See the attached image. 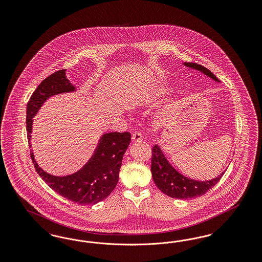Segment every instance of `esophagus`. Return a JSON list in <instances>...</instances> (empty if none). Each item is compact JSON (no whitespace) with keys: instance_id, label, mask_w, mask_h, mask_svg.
<instances>
[{"instance_id":"1","label":"esophagus","mask_w":262,"mask_h":262,"mask_svg":"<svg viewBox=\"0 0 262 262\" xmlns=\"http://www.w3.org/2000/svg\"><path fill=\"white\" fill-rule=\"evenodd\" d=\"M132 140H133L134 142H139V141H141V140H142L141 134H140V133H135V134L133 135V137H132Z\"/></svg>"}]
</instances>
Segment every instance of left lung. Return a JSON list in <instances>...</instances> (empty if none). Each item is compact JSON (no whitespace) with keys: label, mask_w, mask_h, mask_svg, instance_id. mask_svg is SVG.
I'll use <instances>...</instances> for the list:
<instances>
[{"label":"left lung","mask_w":262,"mask_h":262,"mask_svg":"<svg viewBox=\"0 0 262 262\" xmlns=\"http://www.w3.org/2000/svg\"><path fill=\"white\" fill-rule=\"evenodd\" d=\"M184 64L200 71L215 81H219L216 75L201 64L195 62H184ZM151 173L155 185L162 192L168 196L179 200H188L203 195L214 187L224 174V173H222L210 181L204 182L188 179L174 169L171 163L167 160L162 150L157 144L152 148Z\"/></svg>","instance_id":"8db88e82"}]
</instances>
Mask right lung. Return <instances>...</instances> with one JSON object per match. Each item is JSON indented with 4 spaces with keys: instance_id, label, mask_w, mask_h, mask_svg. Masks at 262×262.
I'll list each match as a JSON object with an SVG mask.
<instances>
[{
    "instance_id": "add662e5",
    "label": "right lung",
    "mask_w": 262,
    "mask_h": 262,
    "mask_svg": "<svg viewBox=\"0 0 262 262\" xmlns=\"http://www.w3.org/2000/svg\"><path fill=\"white\" fill-rule=\"evenodd\" d=\"M75 90V86L66 76V70L52 74L38 85L26 107V132L29 147H31L32 118L44 102L51 96ZM129 142L130 134L127 132L103 135L89 161L75 174L63 177L48 174L40 168L32 150H30V157L37 174L52 189L75 203L90 205L105 200L117 186L123 156Z\"/></svg>"
}]
</instances>
